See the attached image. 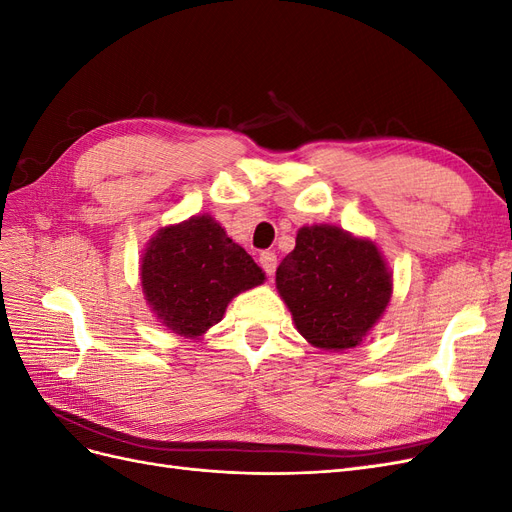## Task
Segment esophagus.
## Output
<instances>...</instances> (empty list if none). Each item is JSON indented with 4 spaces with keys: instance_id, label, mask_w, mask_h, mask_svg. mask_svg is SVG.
I'll return each mask as SVG.
<instances>
[{
    "instance_id": "1",
    "label": "esophagus",
    "mask_w": 512,
    "mask_h": 512,
    "mask_svg": "<svg viewBox=\"0 0 512 512\" xmlns=\"http://www.w3.org/2000/svg\"><path fill=\"white\" fill-rule=\"evenodd\" d=\"M258 260H260V267L265 269V273H267L269 277H273L275 267H277V256H275L273 252H262Z\"/></svg>"
}]
</instances>
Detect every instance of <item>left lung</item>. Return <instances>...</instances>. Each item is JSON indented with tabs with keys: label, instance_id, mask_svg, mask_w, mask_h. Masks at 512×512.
Masks as SVG:
<instances>
[{
	"label": "left lung",
	"instance_id": "obj_1",
	"mask_svg": "<svg viewBox=\"0 0 512 512\" xmlns=\"http://www.w3.org/2000/svg\"><path fill=\"white\" fill-rule=\"evenodd\" d=\"M275 286L294 327L318 350L356 348L384 316L393 273L376 241L314 224L275 271Z\"/></svg>",
	"mask_w": 512,
	"mask_h": 512
}]
</instances>
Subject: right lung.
Masks as SVG:
<instances>
[{"mask_svg":"<svg viewBox=\"0 0 512 512\" xmlns=\"http://www.w3.org/2000/svg\"><path fill=\"white\" fill-rule=\"evenodd\" d=\"M262 282L254 258L209 213L158 228L141 256V286L153 316L188 339L205 335L237 294Z\"/></svg>","mask_w":512,"mask_h":512,"instance_id":"add662e5","label":"right lung"}]
</instances>
